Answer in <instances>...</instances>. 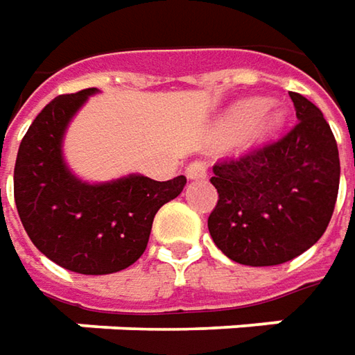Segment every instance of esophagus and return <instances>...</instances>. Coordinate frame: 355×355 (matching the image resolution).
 <instances>
[{"mask_svg": "<svg viewBox=\"0 0 355 355\" xmlns=\"http://www.w3.org/2000/svg\"><path fill=\"white\" fill-rule=\"evenodd\" d=\"M208 173V165L206 161H192L189 166H187V177L196 180V178H204Z\"/></svg>", "mask_w": 355, "mask_h": 355, "instance_id": "34e87169", "label": "esophagus"}]
</instances>
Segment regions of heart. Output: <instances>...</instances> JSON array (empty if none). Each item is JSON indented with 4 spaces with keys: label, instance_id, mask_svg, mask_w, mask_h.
<instances>
[{
    "label": "heart",
    "instance_id": "obj_1",
    "mask_svg": "<svg viewBox=\"0 0 355 355\" xmlns=\"http://www.w3.org/2000/svg\"><path fill=\"white\" fill-rule=\"evenodd\" d=\"M269 104L271 102L267 98L241 100L227 112L226 119H224V131L232 137L241 135L248 129L253 137H263V135L271 133L273 129L283 123L285 114Z\"/></svg>",
    "mask_w": 355,
    "mask_h": 355
}]
</instances>
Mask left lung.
Returning a JSON list of instances; mask_svg holds the SVG:
<instances>
[{
    "instance_id": "8db88e82",
    "label": "left lung",
    "mask_w": 355,
    "mask_h": 355,
    "mask_svg": "<svg viewBox=\"0 0 355 355\" xmlns=\"http://www.w3.org/2000/svg\"><path fill=\"white\" fill-rule=\"evenodd\" d=\"M288 96L299 121L287 135L212 168L218 202L208 230L224 255L241 265L295 259L322 238L336 206L334 133L311 100Z\"/></svg>"
}]
</instances>
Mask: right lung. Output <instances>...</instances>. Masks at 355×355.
I'll return each mask as SVG.
<instances>
[{
	"instance_id": "obj_1",
	"label": "right lung",
	"mask_w": 355,
	"mask_h": 355,
	"mask_svg": "<svg viewBox=\"0 0 355 355\" xmlns=\"http://www.w3.org/2000/svg\"><path fill=\"white\" fill-rule=\"evenodd\" d=\"M96 88L55 98L19 145L13 194L27 236L51 261L82 275H107L139 259L157 210L177 198L187 177L159 182L129 175L86 184L62 161L68 121Z\"/></svg>"
}]
</instances>
